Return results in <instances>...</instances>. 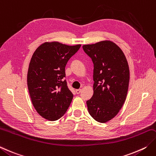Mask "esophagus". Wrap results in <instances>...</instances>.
Wrapping results in <instances>:
<instances>
[{
    "label": "esophagus",
    "instance_id": "esophagus-1",
    "mask_svg": "<svg viewBox=\"0 0 156 156\" xmlns=\"http://www.w3.org/2000/svg\"><path fill=\"white\" fill-rule=\"evenodd\" d=\"M81 89H77V90H76V94H80V93L81 92Z\"/></svg>",
    "mask_w": 156,
    "mask_h": 156
}]
</instances>
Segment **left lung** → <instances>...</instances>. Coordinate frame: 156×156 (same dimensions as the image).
Here are the masks:
<instances>
[{"instance_id": "1", "label": "left lung", "mask_w": 156, "mask_h": 156, "mask_svg": "<svg viewBox=\"0 0 156 156\" xmlns=\"http://www.w3.org/2000/svg\"><path fill=\"white\" fill-rule=\"evenodd\" d=\"M94 64L93 95L87 101L96 121L105 123L116 115L126 101L130 80L129 63L114 42L103 41L82 46Z\"/></svg>"}]
</instances>
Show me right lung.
<instances>
[{"label":"right lung","instance_id":"1","mask_svg":"<svg viewBox=\"0 0 156 156\" xmlns=\"http://www.w3.org/2000/svg\"><path fill=\"white\" fill-rule=\"evenodd\" d=\"M81 44L46 42L36 48L29 64L27 84L33 106L50 121L62 117L73 99L67 86L65 68Z\"/></svg>","mask_w":156,"mask_h":156}]
</instances>
